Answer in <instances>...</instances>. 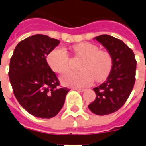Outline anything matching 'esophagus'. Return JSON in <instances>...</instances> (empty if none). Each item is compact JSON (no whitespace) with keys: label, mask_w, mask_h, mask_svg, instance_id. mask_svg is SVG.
Wrapping results in <instances>:
<instances>
[{"label":"esophagus","mask_w":146,"mask_h":146,"mask_svg":"<svg viewBox=\"0 0 146 146\" xmlns=\"http://www.w3.org/2000/svg\"><path fill=\"white\" fill-rule=\"evenodd\" d=\"M75 90H76V91H78V92H84L85 91V89H84V88H74Z\"/></svg>","instance_id":"34e87169"}]
</instances>
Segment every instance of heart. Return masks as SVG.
I'll return each mask as SVG.
<instances>
[{
    "mask_svg": "<svg viewBox=\"0 0 146 146\" xmlns=\"http://www.w3.org/2000/svg\"><path fill=\"white\" fill-rule=\"evenodd\" d=\"M76 56L84 58L80 72H68L62 76L64 84L71 87H85L95 79L102 81L107 77L113 68V57L107 51L99 50L98 46L91 43H80L73 47ZM47 60L52 70L62 73L69 70L70 57L63 48H56L48 54Z\"/></svg>",
    "mask_w": 146,
    "mask_h": 146,
    "instance_id": "obj_1",
    "label": "heart"
}]
</instances>
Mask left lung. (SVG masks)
I'll return each mask as SVG.
<instances>
[{
  "instance_id": "8db88e82",
  "label": "left lung",
  "mask_w": 146,
  "mask_h": 146,
  "mask_svg": "<svg viewBox=\"0 0 146 146\" xmlns=\"http://www.w3.org/2000/svg\"><path fill=\"white\" fill-rule=\"evenodd\" d=\"M95 39L107 49L113 60L106 81L93 88L96 98L88 106L92 113L103 116L116 112L127 100L135 85L137 62L133 51L122 40L106 34Z\"/></svg>"
}]
</instances>
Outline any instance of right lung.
Here are the masks:
<instances>
[{"instance_id":"obj_1","label":"right lung","mask_w":146,"mask_h":146,"mask_svg":"<svg viewBox=\"0 0 146 146\" xmlns=\"http://www.w3.org/2000/svg\"><path fill=\"white\" fill-rule=\"evenodd\" d=\"M60 41L36 34L20 41L10 60L9 80L19 103L28 113L51 118L62 108L70 89L60 82L47 62V55Z\"/></svg>"}]
</instances>
